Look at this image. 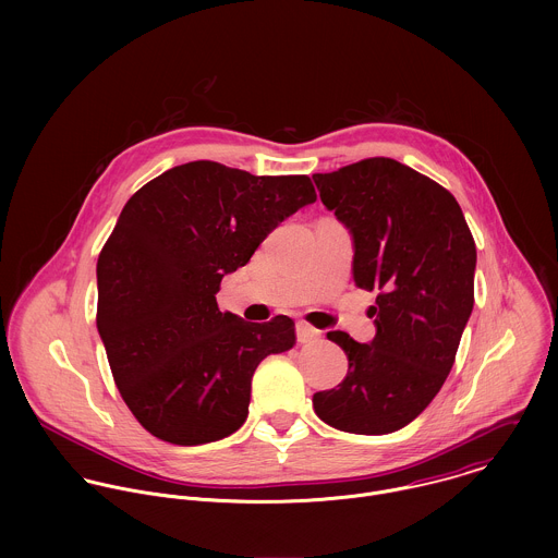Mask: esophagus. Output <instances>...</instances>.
<instances>
[{
    "mask_svg": "<svg viewBox=\"0 0 558 558\" xmlns=\"http://www.w3.org/2000/svg\"><path fill=\"white\" fill-rule=\"evenodd\" d=\"M319 337H322V332H319L318 328H314L312 324H307V322H299L296 324V339H299V343H312V341H318Z\"/></svg>",
    "mask_w": 558,
    "mask_h": 558,
    "instance_id": "esophagus-1",
    "label": "esophagus"
}]
</instances>
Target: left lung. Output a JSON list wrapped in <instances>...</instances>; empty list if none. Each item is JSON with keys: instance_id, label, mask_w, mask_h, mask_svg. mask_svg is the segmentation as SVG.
I'll return each mask as SVG.
<instances>
[{"instance_id": "1", "label": "left lung", "mask_w": 558, "mask_h": 558, "mask_svg": "<svg viewBox=\"0 0 558 558\" xmlns=\"http://www.w3.org/2000/svg\"><path fill=\"white\" fill-rule=\"evenodd\" d=\"M322 204L350 230L352 277L376 296V337L330 330L348 374L314 396L335 429L380 436L414 421L445 385L475 305L477 246L456 197L398 160L314 173Z\"/></svg>"}]
</instances>
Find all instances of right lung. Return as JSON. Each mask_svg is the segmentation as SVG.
Listing matches in <instances>:
<instances>
[{
  "instance_id": "1",
  "label": "right lung",
  "mask_w": 558,
  "mask_h": 558,
  "mask_svg": "<svg viewBox=\"0 0 558 558\" xmlns=\"http://www.w3.org/2000/svg\"><path fill=\"white\" fill-rule=\"evenodd\" d=\"M316 202L307 175H253L215 160L167 169L122 208L98 264L96 326L120 396L160 440H221L248 414L251 378L296 343L294 322L221 312V279Z\"/></svg>"
}]
</instances>
